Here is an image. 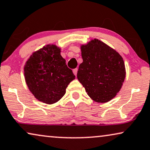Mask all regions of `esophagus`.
Segmentation results:
<instances>
[{"mask_svg": "<svg viewBox=\"0 0 150 150\" xmlns=\"http://www.w3.org/2000/svg\"><path fill=\"white\" fill-rule=\"evenodd\" d=\"M77 71H78V68H75L73 70V73L74 74L75 76L77 75Z\"/></svg>", "mask_w": 150, "mask_h": 150, "instance_id": "34e87169", "label": "esophagus"}]
</instances>
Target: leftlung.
Segmentation results:
<instances>
[{
	"instance_id": "8db88e82",
	"label": "left lung",
	"mask_w": 150,
	"mask_h": 150,
	"mask_svg": "<svg viewBox=\"0 0 150 150\" xmlns=\"http://www.w3.org/2000/svg\"><path fill=\"white\" fill-rule=\"evenodd\" d=\"M77 78L93 100L105 103L120 91L126 76L122 56L98 39L81 45Z\"/></svg>"
}]
</instances>
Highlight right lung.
<instances>
[{
  "label": "right lung",
  "mask_w": 150,
  "mask_h": 150,
  "mask_svg": "<svg viewBox=\"0 0 150 150\" xmlns=\"http://www.w3.org/2000/svg\"><path fill=\"white\" fill-rule=\"evenodd\" d=\"M60 53L61 49L56 45H47L34 52L24 66L28 88L38 101L47 104L60 100L75 79Z\"/></svg>",
  "instance_id": "1"
}]
</instances>
